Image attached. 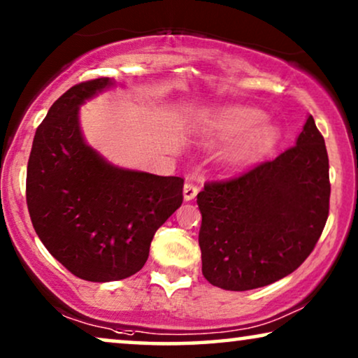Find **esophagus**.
I'll return each instance as SVG.
<instances>
[{"label": "esophagus", "mask_w": 358, "mask_h": 358, "mask_svg": "<svg viewBox=\"0 0 358 358\" xmlns=\"http://www.w3.org/2000/svg\"><path fill=\"white\" fill-rule=\"evenodd\" d=\"M197 192H199V187H197V184H194V182H187L184 185V200H192V199H195V195H197Z\"/></svg>", "instance_id": "34e87169"}]
</instances>
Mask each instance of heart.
<instances>
[{
	"label": "heart",
	"mask_w": 358,
	"mask_h": 358,
	"mask_svg": "<svg viewBox=\"0 0 358 358\" xmlns=\"http://www.w3.org/2000/svg\"><path fill=\"white\" fill-rule=\"evenodd\" d=\"M208 130L220 138H234L227 158L231 164H244L271 151L280 138V129L264 119L252 107H228L208 120Z\"/></svg>",
	"instance_id": "obj_1"
}]
</instances>
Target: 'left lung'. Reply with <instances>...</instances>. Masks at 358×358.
Masks as SVG:
<instances>
[{
  "instance_id": "left-lung-1",
  "label": "left lung",
  "mask_w": 358,
  "mask_h": 358,
  "mask_svg": "<svg viewBox=\"0 0 358 358\" xmlns=\"http://www.w3.org/2000/svg\"><path fill=\"white\" fill-rule=\"evenodd\" d=\"M329 158L310 115L296 145L197 195L202 273L231 292L287 277L315 249L329 215Z\"/></svg>"
}]
</instances>
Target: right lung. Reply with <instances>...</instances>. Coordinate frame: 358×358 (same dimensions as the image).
Here are the masks:
<instances>
[{
	"mask_svg": "<svg viewBox=\"0 0 358 358\" xmlns=\"http://www.w3.org/2000/svg\"><path fill=\"white\" fill-rule=\"evenodd\" d=\"M115 85L70 87L37 127L26 199L34 229L73 275L114 282L145 266L156 229L182 203L184 179L117 168L86 145L80 106Z\"/></svg>",
	"mask_w": 358,
	"mask_h": 358,
	"instance_id": "obj_1",
	"label": "right lung"
}]
</instances>
